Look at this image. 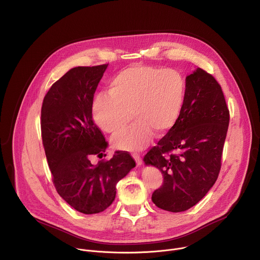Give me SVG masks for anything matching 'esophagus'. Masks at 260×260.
I'll return each mask as SVG.
<instances>
[{"label": "esophagus", "instance_id": "34e87169", "mask_svg": "<svg viewBox=\"0 0 260 260\" xmlns=\"http://www.w3.org/2000/svg\"><path fill=\"white\" fill-rule=\"evenodd\" d=\"M133 157L135 158V160H136V162H137V165H138V166H141V165L143 164V160H142V157H141V155H140V154H138V153H134V154H133Z\"/></svg>", "mask_w": 260, "mask_h": 260}]
</instances>
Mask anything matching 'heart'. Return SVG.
<instances>
[{"label":"heart","mask_w":260,"mask_h":260,"mask_svg":"<svg viewBox=\"0 0 260 260\" xmlns=\"http://www.w3.org/2000/svg\"><path fill=\"white\" fill-rule=\"evenodd\" d=\"M186 82L175 69L133 64L119 71L109 82V92L99 93L92 103L95 123L109 134L122 131L113 142L120 150L141 151L154 133L161 136L178 121L185 102Z\"/></svg>","instance_id":"heart-1"}]
</instances>
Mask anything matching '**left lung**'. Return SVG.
<instances>
[{"label":"left lung","instance_id":"left-lung-1","mask_svg":"<svg viewBox=\"0 0 260 260\" xmlns=\"http://www.w3.org/2000/svg\"><path fill=\"white\" fill-rule=\"evenodd\" d=\"M230 124V111L217 80L203 69L186 77V94L177 123L144 156L161 172L152 202L169 212L197 205L216 182Z\"/></svg>","mask_w":260,"mask_h":260}]
</instances>
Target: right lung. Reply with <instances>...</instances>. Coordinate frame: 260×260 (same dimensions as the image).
Here are the masks:
<instances>
[{"label": "right lung", "instance_id": "1", "mask_svg": "<svg viewBox=\"0 0 260 260\" xmlns=\"http://www.w3.org/2000/svg\"><path fill=\"white\" fill-rule=\"evenodd\" d=\"M108 64L76 67L52 84L41 109V135L57 193L75 210L96 214L113 203L116 184L136 167L126 151L103 157L108 143L92 119L93 94ZM106 155V154H105Z\"/></svg>", "mask_w": 260, "mask_h": 260}]
</instances>
